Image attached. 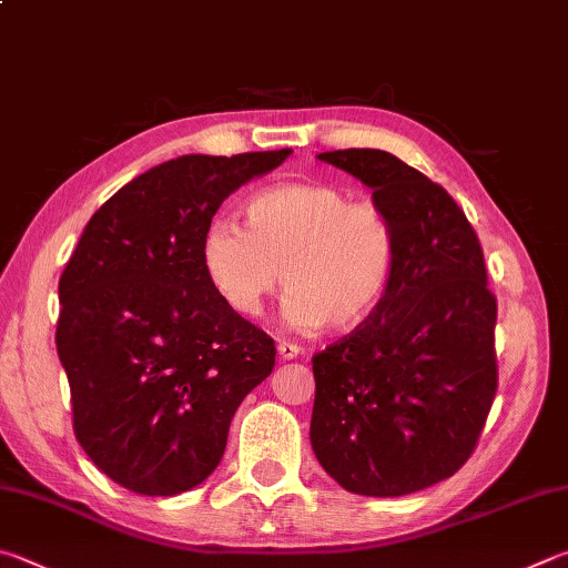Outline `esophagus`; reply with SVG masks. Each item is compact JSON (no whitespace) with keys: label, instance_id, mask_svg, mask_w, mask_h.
<instances>
[{"label":"esophagus","instance_id":"obj_1","mask_svg":"<svg viewBox=\"0 0 568 568\" xmlns=\"http://www.w3.org/2000/svg\"><path fill=\"white\" fill-rule=\"evenodd\" d=\"M303 353V347L301 345H295V343H285V339H281V343H277V355H281L283 359H295L297 355Z\"/></svg>","mask_w":568,"mask_h":568}]
</instances>
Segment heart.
Here are the masks:
<instances>
[{
  "instance_id": "heart-1",
  "label": "heart",
  "mask_w": 568,
  "mask_h": 568,
  "mask_svg": "<svg viewBox=\"0 0 568 568\" xmlns=\"http://www.w3.org/2000/svg\"><path fill=\"white\" fill-rule=\"evenodd\" d=\"M245 224L215 219L203 233L201 261L235 313H263L277 285L295 329L357 327L387 293L397 257L389 215L373 201H353L337 183L295 181L257 191Z\"/></svg>"
}]
</instances>
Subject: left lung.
Listing matches in <instances>:
<instances>
[{
    "mask_svg": "<svg viewBox=\"0 0 568 568\" xmlns=\"http://www.w3.org/2000/svg\"><path fill=\"white\" fill-rule=\"evenodd\" d=\"M317 159L373 189L397 257L365 323L313 355V452L343 489L402 497L477 447L499 379L497 297L477 233L439 183L379 149Z\"/></svg>",
    "mask_w": 568,
    "mask_h": 568,
    "instance_id": "left-lung-1",
    "label": "left lung"
}]
</instances>
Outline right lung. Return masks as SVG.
Segmentation results:
<instances>
[{"instance_id":"right-lung-1","label":"right lung","mask_w":568,"mask_h":568,"mask_svg":"<svg viewBox=\"0 0 568 568\" xmlns=\"http://www.w3.org/2000/svg\"><path fill=\"white\" fill-rule=\"evenodd\" d=\"M291 149L181 156L91 215L59 281L57 353L74 435L121 487L173 497L219 467L235 409L273 373V337L223 301L203 233Z\"/></svg>"}]
</instances>
